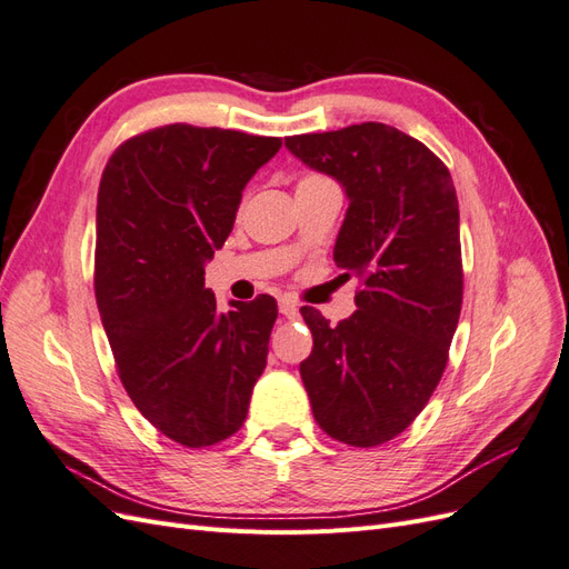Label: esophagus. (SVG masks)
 <instances>
[{
	"mask_svg": "<svg viewBox=\"0 0 569 569\" xmlns=\"http://www.w3.org/2000/svg\"><path fill=\"white\" fill-rule=\"evenodd\" d=\"M280 313H282L284 318H295V316L299 313L297 301L289 299V297H282V299H280Z\"/></svg>",
	"mask_w": 569,
	"mask_h": 569,
	"instance_id": "esophagus-1",
	"label": "esophagus"
}]
</instances>
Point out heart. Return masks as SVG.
Here are the masks:
<instances>
[{"label":"heart","mask_w":569,"mask_h":569,"mask_svg":"<svg viewBox=\"0 0 569 569\" xmlns=\"http://www.w3.org/2000/svg\"><path fill=\"white\" fill-rule=\"evenodd\" d=\"M325 184H335L330 178H325L322 173H306L299 178L297 189H316V187H325Z\"/></svg>","instance_id":"obj_1"}]
</instances>
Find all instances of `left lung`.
Segmentation results:
<instances>
[{
  "label": "left lung",
  "instance_id": "8db88e82",
  "mask_svg": "<svg viewBox=\"0 0 569 569\" xmlns=\"http://www.w3.org/2000/svg\"><path fill=\"white\" fill-rule=\"evenodd\" d=\"M284 144L349 197L335 263L360 280L358 311L332 327L303 306L313 351L299 370L322 432L370 449L420 416L449 360L462 306L456 187L439 157L385 123Z\"/></svg>",
  "mask_w": 569,
  "mask_h": 569
}]
</instances>
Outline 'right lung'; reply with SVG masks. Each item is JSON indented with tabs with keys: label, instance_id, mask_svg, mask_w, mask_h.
<instances>
[{
	"label": "right lung",
	"instance_id": "add662e5",
	"mask_svg": "<svg viewBox=\"0 0 569 569\" xmlns=\"http://www.w3.org/2000/svg\"><path fill=\"white\" fill-rule=\"evenodd\" d=\"M280 137L173 123L130 137L97 197L94 295L134 408L187 449L232 437L268 358L278 301L218 313L203 266Z\"/></svg>",
	"mask_w": 569,
	"mask_h": 569
}]
</instances>
